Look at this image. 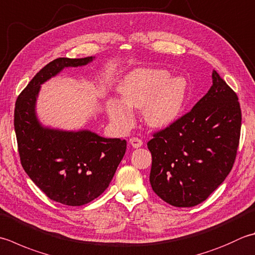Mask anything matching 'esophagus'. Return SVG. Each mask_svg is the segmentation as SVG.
Returning <instances> with one entry per match:
<instances>
[{"label":"esophagus","mask_w":255,"mask_h":255,"mask_svg":"<svg viewBox=\"0 0 255 255\" xmlns=\"http://www.w3.org/2000/svg\"><path fill=\"white\" fill-rule=\"evenodd\" d=\"M129 142H130V144L133 148H139L142 146V140L138 137H131L130 139H129Z\"/></svg>","instance_id":"1"}]
</instances>
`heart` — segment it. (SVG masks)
<instances>
[{"instance_id":"heart-1","label":"heart","mask_w":255,"mask_h":255,"mask_svg":"<svg viewBox=\"0 0 255 255\" xmlns=\"http://www.w3.org/2000/svg\"><path fill=\"white\" fill-rule=\"evenodd\" d=\"M187 82L182 77L169 79L163 69L142 68L131 72L121 85L124 103L114 99L109 103L112 121L126 127L130 124V108L143 109L146 122L154 127L172 124L180 116L186 103Z\"/></svg>"}]
</instances>
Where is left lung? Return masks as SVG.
<instances>
[{
	"label": "left lung",
	"mask_w": 255,
	"mask_h": 255,
	"mask_svg": "<svg viewBox=\"0 0 255 255\" xmlns=\"http://www.w3.org/2000/svg\"><path fill=\"white\" fill-rule=\"evenodd\" d=\"M213 85L190 112L154 132L147 146L150 184L164 202L190 208L203 202L230 173L240 141L237 93L216 71Z\"/></svg>",
	"instance_id": "obj_1"
}]
</instances>
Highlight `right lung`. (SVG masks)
Segmentation results:
<instances>
[{
  "label": "right lung",
  "instance_id": "obj_1",
  "mask_svg": "<svg viewBox=\"0 0 255 255\" xmlns=\"http://www.w3.org/2000/svg\"><path fill=\"white\" fill-rule=\"evenodd\" d=\"M91 61L92 56L54 59L35 75L15 103L14 129L23 169L51 200L72 207L84 206L106 190L126 152L127 141L88 130L43 128L35 116V102L41 84L64 67Z\"/></svg>",
  "mask_w": 255,
  "mask_h": 255
}]
</instances>
